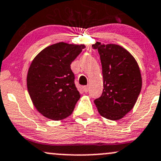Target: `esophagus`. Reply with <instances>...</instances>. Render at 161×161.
<instances>
[{"mask_svg": "<svg viewBox=\"0 0 161 161\" xmlns=\"http://www.w3.org/2000/svg\"><path fill=\"white\" fill-rule=\"evenodd\" d=\"M89 86H83V90H84L85 92H89Z\"/></svg>", "mask_w": 161, "mask_h": 161, "instance_id": "obj_1", "label": "esophagus"}]
</instances>
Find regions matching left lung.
I'll return each mask as SVG.
<instances>
[{
  "mask_svg": "<svg viewBox=\"0 0 161 161\" xmlns=\"http://www.w3.org/2000/svg\"><path fill=\"white\" fill-rule=\"evenodd\" d=\"M92 48L99 53L104 86L94 102L102 117L119 120L133 108L140 94V69L133 56L121 46L96 42Z\"/></svg>",
  "mask_w": 161,
  "mask_h": 161,
  "instance_id": "left-lung-1",
  "label": "left lung"
}]
</instances>
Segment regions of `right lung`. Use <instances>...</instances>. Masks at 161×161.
Wrapping results in <instances>:
<instances>
[{"label": "right lung", "mask_w": 161, "mask_h": 161, "mask_svg": "<svg viewBox=\"0 0 161 161\" xmlns=\"http://www.w3.org/2000/svg\"><path fill=\"white\" fill-rule=\"evenodd\" d=\"M84 48L61 42L43 49L31 63L27 89L33 105L46 118L59 121L73 112L80 94L70 65Z\"/></svg>", "instance_id": "add662e5"}]
</instances>
